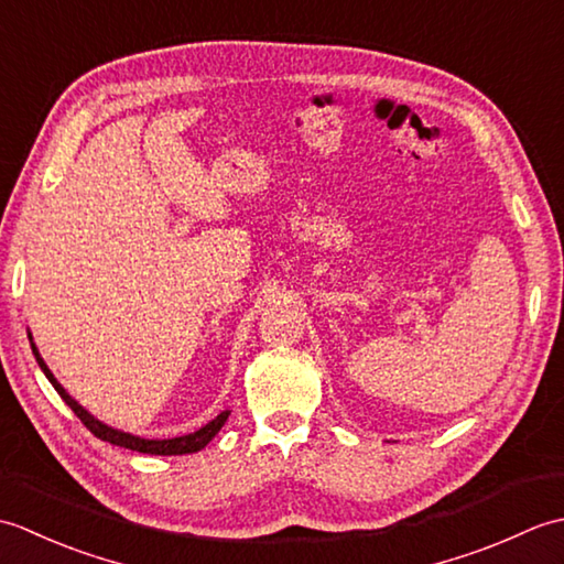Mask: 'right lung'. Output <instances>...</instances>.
I'll list each match as a JSON object with an SVG mask.
<instances>
[{
    "label": "right lung",
    "mask_w": 564,
    "mask_h": 564,
    "mask_svg": "<svg viewBox=\"0 0 564 564\" xmlns=\"http://www.w3.org/2000/svg\"><path fill=\"white\" fill-rule=\"evenodd\" d=\"M29 341H31V349H33L35 361H39V366H41V370L45 373V378L53 382V388L57 390L59 398L65 400V404L82 419V424L87 426L94 436L101 438V441H109V443H113V446L130 448V451H138V453H150V455H186V453H198L200 448L208 446V443L215 438V434H218V431L225 426L227 416H230V410H225V412H220L218 416H215L213 422H208L206 426H200L198 431H194V434H184V436H176V438H142V436H135V434H126V431H121V429H113V426H109V424L99 422V419L91 416L77 400H72L69 394H67V390H65L63 386H59L57 378L51 373V368L45 366V361L41 358L39 349H35L31 332H29Z\"/></svg>",
    "instance_id": "right-lung-1"
}]
</instances>
